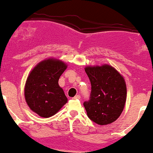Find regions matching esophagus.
<instances>
[{"label":"esophagus","mask_w":153,"mask_h":153,"mask_svg":"<svg viewBox=\"0 0 153 153\" xmlns=\"http://www.w3.org/2000/svg\"><path fill=\"white\" fill-rule=\"evenodd\" d=\"M73 99H80V96H79V95H76V96H74Z\"/></svg>","instance_id":"34e87169"}]
</instances>
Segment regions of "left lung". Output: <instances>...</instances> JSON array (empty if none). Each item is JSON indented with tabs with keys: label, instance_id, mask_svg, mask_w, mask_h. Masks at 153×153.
Masks as SVG:
<instances>
[{
	"label": "left lung",
	"instance_id": "obj_1",
	"mask_svg": "<svg viewBox=\"0 0 153 153\" xmlns=\"http://www.w3.org/2000/svg\"><path fill=\"white\" fill-rule=\"evenodd\" d=\"M85 71L92 86L90 99L83 103L88 117L99 125L113 123L120 117L125 105V79L109 64L86 66Z\"/></svg>",
	"mask_w": 153,
	"mask_h": 153
}]
</instances>
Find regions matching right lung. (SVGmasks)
<instances>
[{"instance_id": "add662e5", "label": "right lung", "mask_w": 153, "mask_h": 153, "mask_svg": "<svg viewBox=\"0 0 153 153\" xmlns=\"http://www.w3.org/2000/svg\"><path fill=\"white\" fill-rule=\"evenodd\" d=\"M67 64L54 57L38 63L29 73L24 87V96L29 108L38 115L49 117L67 102L58 80Z\"/></svg>"}]
</instances>
